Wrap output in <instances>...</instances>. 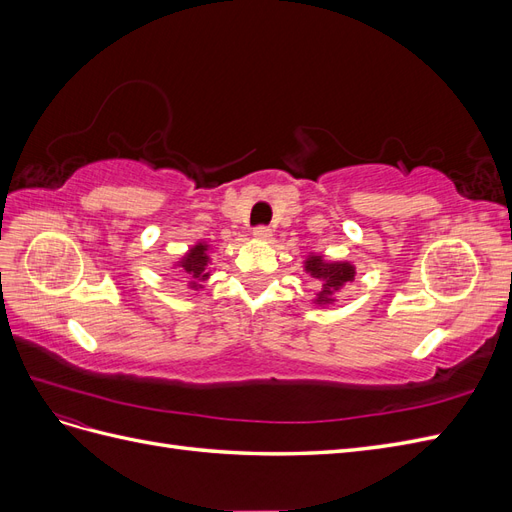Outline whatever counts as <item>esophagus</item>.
I'll return each instance as SVG.
<instances>
[{
	"mask_svg": "<svg viewBox=\"0 0 512 512\" xmlns=\"http://www.w3.org/2000/svg\"><path fill=\"white\" fill-rule=\"evenodd\" d=\"M254 237H256L258 241H269V239H271V228L258 226V228L254 230Z\"/></svg>",
	"mask_w": 512,
	"mask_h": 512,
	"instance_id": "34e87169",
	"label": "esophagus"
}]
</instances>
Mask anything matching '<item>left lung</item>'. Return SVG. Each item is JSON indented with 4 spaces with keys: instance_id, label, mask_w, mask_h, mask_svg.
<instances>
[{
    "instance_id": "obj_1",
    "label": "left lung",
    "mask_w": 512,
    "mask_h": 512,
    "mask_svg": "<svg viewBox=\"0 0 512 512\" xmlns=\"http://www.w3.org/2000/svg\"><path fill=\"white\" fill-rule=\"evenodd\" d=\"M303 271L316 282V294L312 303L329 309L339 303V292L354 282L356 265L350 260H331L320 252H309L303 260Z\"/></svg>"
}]
</instances>
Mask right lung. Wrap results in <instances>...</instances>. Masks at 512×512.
<instances>
[{"label":"right lung","mask_w":512,"mask_h":512,"mask_svg":"<svg viewBox=\"0 0 512 512\" xmlns=\"http://www.w3.org/2000/svg\"><path fill=\"white\" fill-rule=\"evenodd\" d=\"M209 265H211V245L209 241L198 239L194 245L188 247V252H183L177 260L170 262V269H179L185 277H188V288L194 292H200L205 286L203 282L209 280Z\"/></svg>","instance_id":"right-lung-1"}]
</instances>
